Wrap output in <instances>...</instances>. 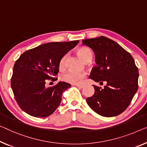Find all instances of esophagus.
<instances>
[{
  "instance_id": "obj_1",
  "label": "esophagus",
  "mask_w": 147,
  "mask_h": 147,
  "mask_svg": "<svg viewBox=\"0 0 147 147\" xmlns=\"http://www.w3.org/2000/svg\"><path fill=\"white\" fill-rule=\"evenodd\" d=\"M74 86H76L78 88H82L84 87V85H80V84H74Z\"/></svg>"
}]
</instances>
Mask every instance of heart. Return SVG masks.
<instances>
[{"label": "heart", "mask_w": 147, "mask_h": 147, "mask_svg": "<svg viewBox=\"0 0 147 147\" xmlns=\"http://www.w3.org/2000/svg\"><path fill=\"white\" fill-rule=\"evenodd\" d=\"M78 55L84 61L88 63L90 61L92 58V52L89 48L86 47H81L77 49ZM67 58V54L63 55L59 61V68L64 69L66 65V61ZM86 77V74L84 73H75L73 71H68L62 75V79L65 82L71 83L73 84H80L85 78Z\"/></svg>", "instance_id": "obj_1"}]
</instances>
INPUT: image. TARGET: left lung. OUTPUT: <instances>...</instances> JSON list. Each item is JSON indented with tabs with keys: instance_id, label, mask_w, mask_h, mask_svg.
Wrapping results in <instances>:
<instances>
[{
	"instance_id": "1",
	"label": "left lung",
	"mask_w": 147,
	"mask_h": 147,
	"mask_svg": "<svg viewBox=\"0 0 147 147\" xmlns=\"http://www.w3.org/2000/svg\"><path fill=\"white\" fill-rule=\"evenodd\" d=\"M82 44L94 52L97 65L90 78L96 82H106L104 88L93 85L94 94L86 98L88 106L104 117H113L123 112L138 89L139 71L129 53L106 37L86 39Z\"/></svg>"
}]
</instances>
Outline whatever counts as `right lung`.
<instances>
[{"label":"right lung","mask_w":147,"mask_h":147,"mask_svg":"<svg viewBox=\"0 0 147 147\" xmlns=\"http://www.w3.org/2000/svg\"><path fill=\"white\" fill-rule=\"evenodd\" d=\"M78 40L66 42H51L39 45L25 51L13 68L11 88L16 102L28 114L36 117L51 115L61 102L62 94L71 85L59 82L46 87L48 80L59 73L61 57L73 49Z\"/></svg>","instance_id":"add662e5"}]
</instances>
